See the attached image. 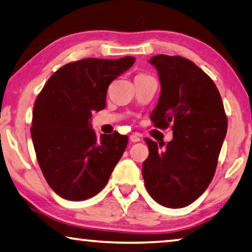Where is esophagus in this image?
<instances>
[{
	"instance_id": "esophagus-1",
	"label": "esophagus",
	"mask_w": 252,
	"mask_h": 252,
	"mask_svg": "<svg viewBox=\"0 0 252 252\" xmlns=\"http://www.w3.org/2000/svg\"><path fill=\"white\" fill-rule=\"evenodd\" d=\"M140 140H141L140 137L137 136V134H131V136H130V141L131 142H138Z\"/></svg>"
}]
</instances>
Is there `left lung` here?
I'll return each mask as SVG.
<instances>
[{"instance_id": "obj_1", "label": "left lung", "mask_w": 252, "mask_h": 252, "mask_svg": "<svg viewBox=\"0 0 252 252\" xmlns=\"http://www.w3.org/2000/svg\"><path fill=\"white\" fill-rule=\"evenodd\" d=\"M160 95L152 112L154 126L172 125L167 145L146 138L148 158L142 164L146 189L168 208L192 204L212 182L226 136L227 118L216 85L200 67L181 56L156 55Z\"/></svg>"}]
</instances>
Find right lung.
Returning <instances> with one entry per match:
<instances>
[{"label": "right lung", "mask_w": 252, "mask_h": 252, "mask_svg": "<svg viewBox=\"0 0 252 252\" xmlns=\"http://www.w3.org/2000/svg\"><path fill=\"white\" fill-rule=\"evenodd\" d=\"M132 56L84 59L52 74L37 96L30 133L39 167L52 189L72 201L99 192L127 145L119 132L96 137L92 114L106 106L108 86L130 69Z\"/></svg>", "instance_id": "add662e5"}]
</instances>
